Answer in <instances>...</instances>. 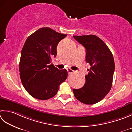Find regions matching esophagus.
<instances>
[{
    "instance_id": "obj_1",
    "label": "esophagus",
    "mask_w": 132,
    "mask_h": 132,
    "mask_svg": "<svg viewBox=\"0 0 132 132\" xmlns=\"http://www.w3.org/2000/svg\"><path fill=\"white\" fill-rule=\"evenodd\" d=\"M67 71H68L69 74L72 73H73V72L74 71L73 70H71V69H67Z\"/></svg>"
}]
</instances>
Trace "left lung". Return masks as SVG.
Instances as JSON below:
<instances>
[{
	"instance_id": "left-lung-1",
	"label": "left lung",
	"mask_w": 132,
	"mask_h": 132,
	"mask_svg": "<svg viewBox=\"0 0 132 132\" xmlns=\"http://www.w3.org/2000/svg\"><path fill=\"white\" fill-rule=\"evenodd\" d=\"M86 48V61L90 64L86 82L78 89L73 90L75 97L85 104L100 102L112 86L115 64L113 54L104 41L94 35L73 36Z\"/></svg>"
}]
</instances>
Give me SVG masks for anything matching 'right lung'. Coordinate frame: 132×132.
<instances>
[{
    "instance_id": "1",
    "label": "right lung",
    "mask_w": 132,
    "mask_h": 132,
    "mask_svg": "<svg viewBox=\"0 0 132 132\" xmlns=\"http://www.w3.org/2000/svg\"><path fill=\"white\" fill-rule=\"evenodd\" d=\"M67 36L49 27H43L27 38L21 51L20 77L26 90L35 98L50 99L57 93L59 85L68 77L66 69L54 66L58 43Z\"/></svg>"
}]
</instances>
